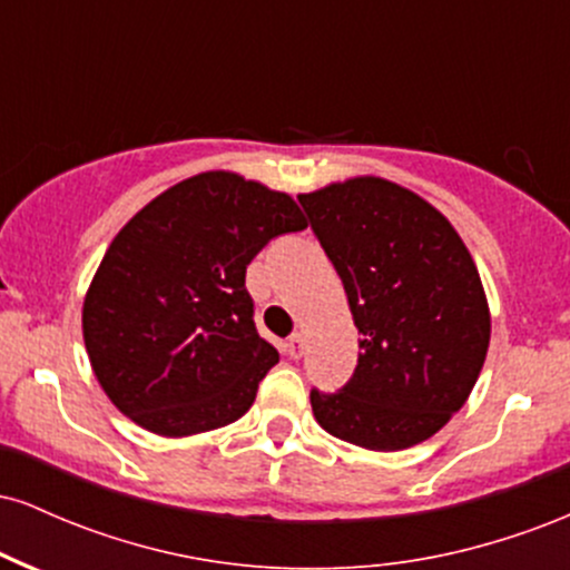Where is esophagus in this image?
Instances as JSON below:
<instances>
[{
  "label": "esophagus",
  "mask_w": 570,
  "mask_h": 570,
  "mask_svg": "<svg viewBox=\"0 0 570 570\" xmlns=\"http://www.w3.org/2000/svg\"><path fill=\"white\" fill-rule=\"evenodd\" d=\"M286 353H289L292 358H299L305 353V335L303 332H294V335L286 340Z\"/></svg>",
  "instance_id": "esophagus-1"
}]
</instances>
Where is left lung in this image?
<instances>
[{"instance_id":"1","label":"left lung","mask_w":570,"mask_h":570,"mask_svg":"<svg viewBox=\"0 0 570 570\" xmlns=\"http://www.w3.org/2000/svg\"><path fill=\"white\" fill-rule=\"evenodd\" d=\"M335 265L358 335L337 394L311 391L318 426L367 450L426 442L466 404L490 345V307L444 214L381 176L297 195Z\"/></svg>"}]
</instances>
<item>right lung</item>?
Instances as JSON below:
<instances>
[{
    "label": "right lung",
    "instance_id": "1",
    "mask_svg": "<svg viewBox=\"0 0 570 570\" xmlns=\"http://www.w3.org/2000/svg\"><path fill=\"white\" fill-rule=\"evenodd\" d=\"M305 227L292 195L233 171L189 176L134 214L82 303L85 351L109 402L158 436L238 421L278 362L254 326L246 265Z\"/></svg>",
    "mask_w": 570,
    "mask_h": 570
}]
</instances>
